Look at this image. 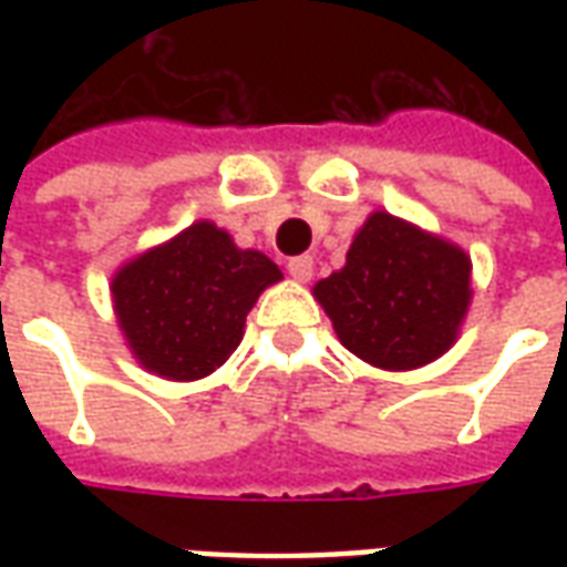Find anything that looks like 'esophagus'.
I'll use <instances>...</instances> for the list:
<instances>
[{
    "mask_svg": "<svg viewBox=\"0 0 567 567\" xmlns=\"http://www.w3.org/2000/svg\"><path fill=\"white\" fill-rule=\"evenodd\" d=\"M312 270H316V264H312L309 255H300V258L288 260V272H291V279H297V282H309V279H312Z\"/></svg>",
    "mask_w": 567,
    "mask_h": 567,
    "instance_id": "1",
    "label": "esophagus"
}]
</instances>
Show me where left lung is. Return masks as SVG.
<instances>
[{
	"label": "left lung",
	"mask_w": 567,
	"mask_h": 567,
	"mask_svg": "<svg viewBox=\"0 0 567 567\" xmlns=\"http://www.w3.org/2000/svg\"><path fill=\"white\" fill-rule=\"evenodd\" d=\"M312 295L352 355L382 370H416L458 337L471 303V258L416 224L373 212L343 270Z\"/></svg>",
	"instance_id": "1"
}]
</instances>
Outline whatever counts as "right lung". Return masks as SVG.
Here are the masks:
<instances>
[{"label": "right lung", "instance_id": "obj_1", "mask_svg": "<svg viewBox=\"0 0 567 567\" xmlns=\"http://www.w3.org/2000/svg\"><path fill=\"white\" fill-rule=\"evenodd\" d=\"M279 279L282 270L264 251L239 248L227 230L197 221L124 264L112 300L142 368L190 382L234 355L260 291Z\"/></svg>", "mask_w": 567, "mask_h": 567}]
</instances>
